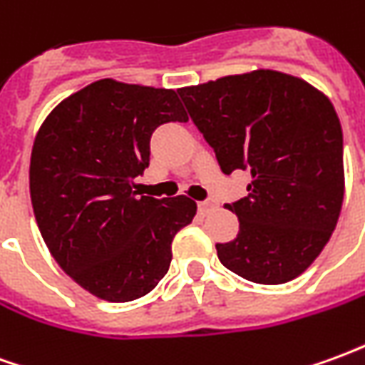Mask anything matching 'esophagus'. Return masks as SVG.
<instances>
[{"label": "esophagus", "mask_w": 365, "mask_h": 365, "mask_svg": "<svg viewBox=\"0 0 365 365\" xmlns=\"http://www.w3.org/2000/svg\"><path fill=\"white\" fill-rule=\"evenodd\" d=\"M211 207H213V201H209V199H205V201H199V203H197L199 213H207V211H209Z\"/></svg>", "instance_id": "obj_1"}]
</instances>
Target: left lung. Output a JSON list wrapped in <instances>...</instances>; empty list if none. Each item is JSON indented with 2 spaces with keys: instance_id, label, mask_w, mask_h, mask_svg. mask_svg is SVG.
<instances>
[{
  "instance_id": "obj_1",
  "label": "left lung",
  "mask_w": 365,
  "mask_h": 365,
  "mask_svg": "<svg viewBox=\"0 0 365 365\" xmlns=\"http://www.w3.org/2000/svg\"><path fill=\"white\" fill-rule=\"evenodd\" d=\"M225 174L248 170V195L227 205L240 229L217 245L248 282L295 279L321 254L344 199L342 127L330 99L275 70L178 90Z\"/></svg>"
}]
</instances>
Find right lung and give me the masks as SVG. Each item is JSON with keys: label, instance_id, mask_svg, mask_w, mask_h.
<instances>
[{"label": "right lung", "instance_id": "obj_1", "mask_svg": "<svg viewBox=\"0 0 365 365\" xmlns=\"http://www.w3.org/2000/svg\"><path fill=\"white\" fill-rule=\"evenodd\" d=\"M185 123L174 90L99 80L66 97L33 144L29 187L52 258L78 285L111 303L152 291L168 274L172 240L195 201L136 197L150 164V136Z\"/></svg>", "mask_w": 365, "mask_h": 365}]
</instances>
